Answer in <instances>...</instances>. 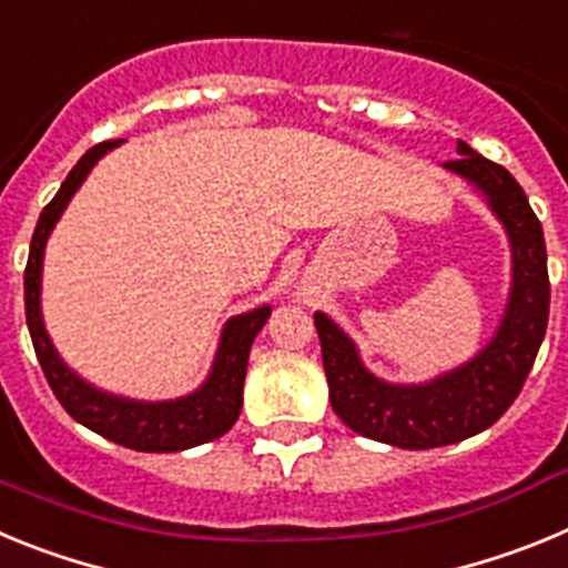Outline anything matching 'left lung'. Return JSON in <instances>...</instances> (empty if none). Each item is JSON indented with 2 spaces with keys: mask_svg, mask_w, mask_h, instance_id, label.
Here are the masks:
<instances>
[{
  "mask_svg": "<svg viewBox=\"0 0 568 568\" xmlns=\"http://www.w3.org/2000/svg\"><path fill=\"white\" fill-rule=\"evenodd\" d=\"M446 162L489 199L511 241V295L498 335L455 373L420 386H393L364 369L353 341L324 313L315 315L329 404L349 429L400 449H433L484 433L515 404L549 324V270L538 215L524 187L466 142Z\"/></svg>",
  "mask_w": 568,
  "mask_h": 568,
  "instance_id": "1",
  "label": "left lung"
}]
</instances>
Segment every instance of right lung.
Masks as SVG:
<instances>
[{
	"instance_id": "right-lung-1",
	"label": "right lung",
	"mask_w": 568,
	"mask_h": 568,
	"mask_svg": "<svg viewBox=\"0 0 568 568\" xmlns=\"http://www.w3.org/2000/svg\"><path fill=\"white\" fill-rule=\"evenodd\" d=\"M115 144L119 142H102L97 148H90L79 159L77 168L70 170L59 193L42 210V215H39L33 239H30L28 267H24V318H28L30 341H33L44 378H48L50 389H53V395H57L70 418L99 433L102 438L113 440V444L135 449V453H179V449H190V446L222 438L235 424L241 413V389H244V375H247L250 346H253L258 329L267 324L270 307L235 315V318L227 321L207 384L199 393L187 395V398L139 404V400L99 393V389H93V386L70 373L57 355V349H53V344H50L48 333H44L42 313H39V278H42L44 241H48L50 230L62 215V210L68 207L70 195L77 193L79 184L84 182V175L90 173V168Z\"/></svg>"
}]
</instances>
